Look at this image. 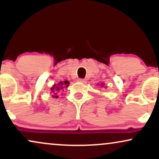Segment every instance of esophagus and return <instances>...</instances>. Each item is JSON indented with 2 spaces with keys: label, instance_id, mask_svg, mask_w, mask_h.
<instances>
[{
  "label": "esophagus",
  "instance_id": "1",
  "mask_svg": "<svg viewBox=\"0 0 159 159\" xmlns=\"http://www.w3.org/2000/svg\"><path fill=\"white\" fill-rule=\"evenodd\" d=\"M78 81L81 82V83H84V84L87 82V81H86L85 79H84V78H79V79H78Z\"/></svg>",
  "mask_w": 159,
  "mask_h": 159
}]
</instances>
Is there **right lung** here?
Instances as JSON below:
<instances>
[{
  "label": "right lung",
  "instance_id": "add662e5",
  "mask_svg": "<svg viewBox=\"0 0 159 159\" xmlns=\"http://www.w3.org/2000/svg\"><path fill=\"white\" fill-rule=\"evenodd\" d=\"M69 82L68 81H65L64 82L61 81L60 83H58L57 86L54 84L52 88H51L52 92L54 93V96H53L55 98H57V91L61 90V89H63V87H67L69 86Z\"/></svg>",
  "mask_w": 159,
  "mask_h": 159
}]
</instances>
